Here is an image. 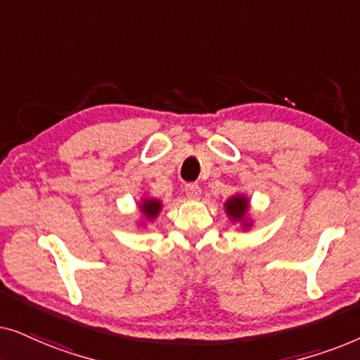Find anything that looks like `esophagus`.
Instances as JSON below:
<instances>
[{
    "mask_svg": "<svg viewBox=\"0 0 360 360\" xmlns=\"http://www.w3.org/2000/svg\"><path fill=\"white\" fill-rule=\"evenodd\" d=\"M185 193H186V196H188V198H191V200L200 198V195H201L200 185H198V184H186V185H185Z\"/></svg>",
    "mask_w": 360,
    "mask_h": 360,
    "instance_id": "obj_1",
    "label": "esophagus"
}]
</instances>
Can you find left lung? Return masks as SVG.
<instances>
[{"mask_svg":"<svg viewBox=\"0 0 360 360\" xmlns=\"http://www.w3.org/2000/svg\"><path fill=\"white\" fill-rule=\"evenodd\" d=\"M226 210H228V214L233 218L234 221H239L244 218L245 211H248V200L244 196H233V198L228 200L226 203Z\"/></svg>","mask_w":360,"mask_h":360,"instance_id":"8db88e82","label":"left lung"}]
</instances>
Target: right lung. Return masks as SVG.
I'll use <instances>...</instances> for the list:
<instances>
[{
    "mask_svg": "<svg viewBox=\"0 0 360 360\" xmlns=\"http://www.w3.org/2000/svg\"><path fill=\"white\" fill-rule=\"evenodd\" d=\"M159 210H160V203L157 200H146L144 203H142V211H144L147 218L154 219L157 214H159Z\"/></svg>",
    "mask_w": 360,
    "mask_h": 360,
    "instance_id": "1",
    "label": "right lung"
}]
</instances>
